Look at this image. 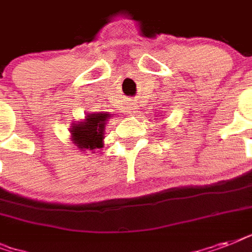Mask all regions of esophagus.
Returning a JSON list of instances; mask_svg holds the SVG:
<instances>
[{
  "label": "esophagus",
  "mask_w": 252,
  "mask_h": 252,
  "mask_svg": "<svg viewBox=\"0 0 252 252\" xmlns=\"http://www.w3.org/2000/svg\"><path fill=\"white\" fill-rule=\"evenodd\" d=\"M126 110H128V114H132V112H134L137 108H136V106H133V104H129V106H126Z\"/></svg>",
  "instance_id": "1"
}]
</instances>
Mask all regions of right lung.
I'll return each instance as SVG.
<instances>
[{"instance_id":"obj_1","label":"right lung","mask_w":252,"mask_h":252,"mask_svg":"<svg viewBox=\"0 0 252 252\" xmlns=\"http://www.w3.org/2000/svg\"><path fill=\"white\" fill-rule=\"evenodd\" d=\"M108 114L87 115L85 122H81L72 128V140L80 149L94 150L103 146V130Z\"/></svg>"}]
</instances>
